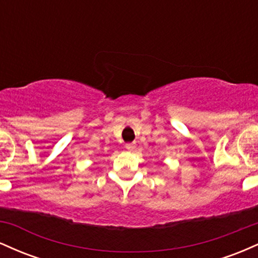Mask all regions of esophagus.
Here are the masks:
<instances>
[{
	"label": "esophagus",
	"instance_id": "obj_1",
	"mask_svg": "<svg viewBox=\"0 0 258 258\" xmlns=\"http://www.w3.org/2000/svg\"><path fill=\"white\" fill-rule=\"evenodd\" d=\"M133 148H135V146H133V144H126V149L131 150V149H133Z\"/></svg>",
	"mask_w": 258,
	"mask_h": 258
}]
</instances>
